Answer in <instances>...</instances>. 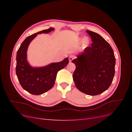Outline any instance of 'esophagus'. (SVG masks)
<instances>
[{"label": "esophagus", "instance_id": "obj_1", "mask_svg": "<svg viewBox=\"0 0 132 132\" xmlns=\"http://www.w3.org/2000/svg\"><path fill=\"white\" fill-rule=\"evenodd\" d=\"M75 58V56H74V55H70L69 56V61L70 62H71V61H73V60L74 59V58Z\"/></svg>", "mask_w": 132, "mask_h": 132}]
</instances>
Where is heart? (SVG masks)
<instances>
[{
    "mask_svg": "<svg viewBox=\"0 0 132 132\" xmlns=\"http://www.w3.org/2000/svg\"><path fill=\"white\" fill-rule=\"evenodd\" d=\"M80 41H82V46L84 47H86L89 46L90 43V40L88 38H80Z\"/></svg>",
    "mask_w": 132,
    "mask_h": 132,
    "instance_id": "b5f03b06",
    "label": "heart"
}]
</instances>
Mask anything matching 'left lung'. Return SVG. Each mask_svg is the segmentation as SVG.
Masks as SVG:
<instances>
[{
	"label": "left lung",
	"instance_id": "obj_1",
	"mask_svg": "<svg viewBox=\"0 0 132 132\" xmlns=\"http://www.w3.org/2000/svg\"><path fill=\"white\" fill-rule=\"evenodd\" d=\"M86 31L93 43L72 61L76 66L73 78L79 91L95 96L110 86L115 73L116 59L112 47L101 36Z\"/></svg>",
	"mask_w": 132,
	"mask_h": 132
}]
</instances>
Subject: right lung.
<instances>
[{
    "instance_id": "right-lung-1",
    "label": "right lung",
    "mask_w": 132,
    "mask_h": 132,
    "mask_svg": "<svg viewBox=\"0 0 132 132\" xmlns=\"http://www.w3.org/2000/svg\"><path fill=\"white\" fill-rule=\"evenodd\" d=\"M54 30V28L51 27L27 37L17 52L16 66L17 77L22 88L32 95H41L52 88L58 71L69 63L68 58H65L60 62L52 63L41 67H33L27 61V51L31 42L37 35L48 34Z\"/></svg>"
}]
</instances>
